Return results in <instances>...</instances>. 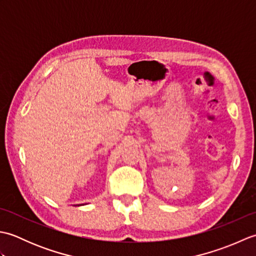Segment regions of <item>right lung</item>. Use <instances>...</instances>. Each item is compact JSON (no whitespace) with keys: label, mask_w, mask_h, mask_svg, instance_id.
Returning <instances> with one entry per match:
<instances>
[{"label":"right lung","mask_w":256,"mask_h":256,"mask_svg":"<svg viewBox=\"0 0 256 256\" xmlns=\"http://www.w3.org/2000/svg\"><path fill=\"white\" fill-rule=\"evenodd\" d=\"M80 206H81V204H80Z\"/></svg>","instance_id":"obj_1"}]
</instances>
